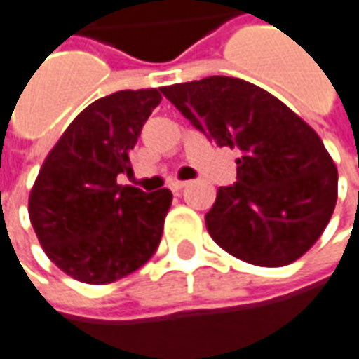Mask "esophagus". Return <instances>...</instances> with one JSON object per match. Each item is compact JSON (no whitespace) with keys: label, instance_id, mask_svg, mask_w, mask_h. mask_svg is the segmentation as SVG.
Returning a JSON list of instances; mask_svg holds the SVG:
<instances>
[{"label":"esophagus","instance_id":"esophagus-1","mask_svg":"<svg viewBox=\"0 0 359 359\" xmlns=\"http://www.w3.org/2000/svg\"><path fill=\"white\" fill-rule=\"evenodd\" d=\"M188 182L187 180H175V182H171V190L172 192H179V190H182V188H187Z\"/></svg>","mask_w":359,"mask_h":359}]
</instances>
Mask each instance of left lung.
<instances>
[{
  "instance_id": "left-lung-1",
  "label": "left lung",
  "mask_w": 359,
  "mask_h": 359,
  "mask_svg": "<svg viewBox=\"0 0 359 359\" xmlns=\"http://www.w3.org/2000/svg\"><path fill=\"white\" fill-rule=\"evenodd\" d=\"M217 146L238 149L236 182L205 213L211 238L262 267L296 262L331 221L339 172L311 126L252 82L208 76L161 88Z\"/></svg>"
}]
</instances>
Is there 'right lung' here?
<instances>
[{
  "instance_id": "obj_1",
  "label": "right lung",
  "mask_w": 359,
  "mask_h": 359,
  "mask_svg": "<svg viewBox=\"0 0 359 359\" xmlns=\"http://www.w3.org/2000/svg\"><path fill=\"white\" fill-rule=\"evenodd\" d=\"M159 102L156 88L100 97L76 115L46 157L28 215L46 256L69 277L107 285L156 254L171 190L146 194L117 184V175L133 172L128 151Z\"/></svg>"
}]
</instances>
